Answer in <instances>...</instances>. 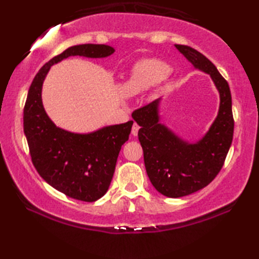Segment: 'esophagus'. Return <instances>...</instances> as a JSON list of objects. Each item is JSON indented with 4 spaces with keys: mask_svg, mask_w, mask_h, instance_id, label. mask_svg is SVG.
Masks as SVG:
<instances>
[{
    "mask_svg": "<svg viewBox=\"0 0 259 259\" xmlns=\"http://www.w3.org/2000/svg\"><path fill=\"white\" fill-rule=\"evenodd\" d=\"M139 128H140V126H139L138 124H137V123H134V125H133V129H131V134H133L134 136H137V135H138Z\"/></svg>",
    "mask_w": 259,
    "mask_h": 259,
    "instance_id": "esophagus-1",
    "label": "esophagus"
}]
</instances>
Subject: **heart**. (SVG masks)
<instances>
[{
    "mask_svg": "<svg viewBox=\"0 0 259 259\" xmlns=\"http://www.w3.org/2000/svg\"><path fill=\"white\" fill-rule=\"evenodd\" d=\"M170 72L169 65L156 59L142 60L131 69L128 79L118 87L121 98L137 96L151 89L166 78Z\"/></svg>",
    "mask_w": 259,
    "mask_h": 259,
    "instance_id": "heart-1",
    "label": "heart"
}]
</instances>
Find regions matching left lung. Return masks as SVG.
I'll use <instances>...</instances> for the list:
<instances>
[{"label":"left lung","mask_w":259,"mask_h":259,"mask_svg":"<svg viewBox=\"0 0 259 259\" xmlns=\"http://www.w3.org/2000/svg\"><path fill=\"white\" fill-rule=\"evenodd\" d=\"M196 69L210 74L221 95L216 120L197 144H188L159 123V99L135 110L133 118L141 128L147 175L152 186L169 198H179L205 188L221 171L234 136L232 95L228 82L213 63L188 46L176 45Z\"/></svg>","instance_id":"1"}]
</instances>
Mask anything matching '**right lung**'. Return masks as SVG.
I'll list each match as a JSON object with an SVG mask.
<instances>
[{"label": "right lung", "instance_id": "right-lung-1", "mask_svg": "<svg viewBox=\"0 0 259 259\" xmlns=\"http://www.w3.org/2000/svg\"><path fill=\"white\" fill-rule=\"evenodd\" d=\"M113 52L114 49L106 45L70 47L40 69L25 101L23 128L36 171L54 189L76 200L92 202L106 194L134 121L104 126L88 135L60 129L43 108L42 84L51 65L65 58H106Z\"/></svg>", "mask_w": 259, "mask_h": 259}]
</instances>
